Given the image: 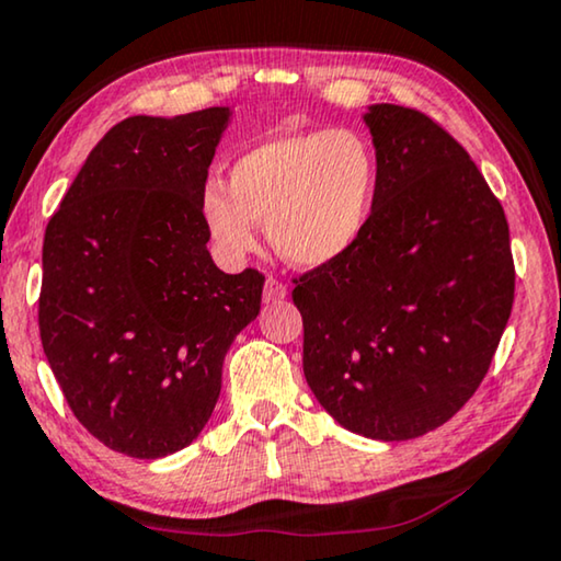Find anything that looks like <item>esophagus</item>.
Masks as SVG:
<instances>
[{"mask_svg":"<svg viewBox=\"0 0 561 561\" xmlns=\"http://www.w3.org/2000/svg\"><path fill=\"white\" fill-rule=\"evenodd\" d=\"M287 297V284L279 282L277 277H270L264 284V302H282V299Z\"/></svg>","mask_w":561,"mask_h":561,"instance_id":"34e87169","label":"esophagus"}]
</instances>
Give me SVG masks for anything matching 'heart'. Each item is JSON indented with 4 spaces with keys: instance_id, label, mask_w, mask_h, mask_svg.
<instances>
[{
    "instance_id": "b5f03b06",
    "label": "heart",
    "mask_w": 561,
    "mask_h": 561,
    "mask_svg": "<svg viewBox=\"0 0 561 561\" xmlns=\"http://www.w3.org/2000/svg\"><path fill=\"white\" fill-rule=\"evenodd\" d=\"M381 162L353 129L284 134L251 147L228 170V193H201L205 228L228 259L256 249L266 224L272 249L295 266H322L348 254L374 216Z\"/></svg>"
}]
</instances>
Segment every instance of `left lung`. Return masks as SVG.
<instances>
[{"label":"left lung","instance_id":"left-lung-1","mask_svg":"<svg viewBox=\"0 0 561 561\" xmlns=\"http://www.w3.org/2000/svg\"><path fill=\"white\" fill-rule=\"evenodd\" d=\"M381 162L366 233L295 279L305 378L356 435L437 430L478 391L516 289L508 220L476 162L416 108L363 116Z\"/></svg>","mask_w":561,"mask_h":561}]
</instances>
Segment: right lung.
<instances>
[{
    "label": "right lung",
    "mask_w": 561,
    "mask_h": 561,
    "mask_svg": "<svg viewBox=\"0 0 561 561\" xmlns=\"http://www.w3.org/2000/svg\"><path fill=\"white\" fill-rule=\"evenodd\" d=\"M228 116L112 126L45 228L47 363L76 420L139 460L201 435L226 353L262 307L264 274L220 272L205 249L201 193Z\"/></svg>",
    "instance_id": "right-lung-1"
}]
</instances>
